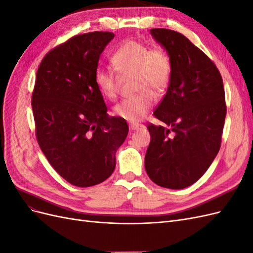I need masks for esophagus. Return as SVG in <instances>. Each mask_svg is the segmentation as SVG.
Wrapping results in <instances>:
<instances>
[{"label": "esophagus", "mask_w": 253, "mask_h": 253, "mask_svg": "<svg viewBox=\"0 0 253 253\" xmlns=\"http://www.w3.org/2000/svg\"><path fill=\"white\" fill-rule=\"evenodd\" d=\"M139 127H141V126L138 125V124H131V125H129V129H131V131H136V129H139Z\"/></svg>", "instance_id": "1"}]
</instances>
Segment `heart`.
<instances>
[{"label": "heart", "mask_w": 253, "mask_h": 253, "mask_svg": "<svg viewBox=\"0 0 253 253\" xmlns=\"http://www.w3.org/2000/svg\"><path fill=\"white\" fill-rule=\"evenodd\" d=\"M112 63L120 75H135L136 95L121 100L114 108L117 117L128 122H138L145 117L155 102V93L160 94L168 87L172 75V63L162 48H152L136 39H127L112 57ZM95 82L101 94L108 99L116 97L118 80L115 75L98 68Z\"/></svg>", "instance_id": "b5f03b06"}]
</instances>
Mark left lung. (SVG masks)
<instances>
[{
  "label": "left lung",
  "instance_id": "left-lung-1",
  "mask_svg": "<svg viewBox=\"0 0 253 253\" xmlns=\"http://www.w3.org/2000/svg\"><path fill=\"white\" fill-rule=\"evenodd\" d=\"M172 63L167 93L148 126L151 141L144 168L156 185L179 190L200 179L216 157L226 118L221 76L212 61L174 30L151 29Z\"/></svg>",
  "mask_w": 253,
  "mask_h": 253
}]
</instances>
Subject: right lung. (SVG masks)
Wrapping results in <instances>:
<instances>
[{
	"instance_id": "right-lung-1",
	"label": "right lung",
	"mask_w": 253,
	"mask_h": 253,
	"mask_svg": "<svg viewBox=\"0 0 253 253\" xmlns=\"http://www.w3.org/2000/svg\"><path fill=\"white\" fill-rule=\"evenodd\" d=\"M114 36L73 37L50 50L37 72L32 106L38 143L58 174L77 187L110 177L128 133L125 119L108 115L95 82L100 55Z\"/></svg>"
}]
</instances>
